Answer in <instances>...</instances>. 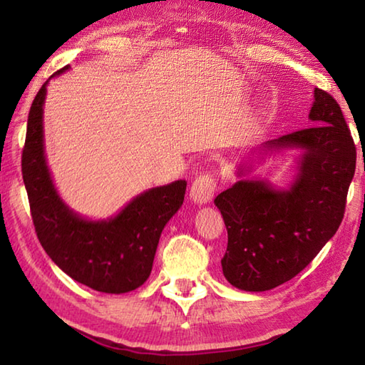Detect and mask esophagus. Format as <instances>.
I'll use <instances>...</instances> for the list:
<instances>
[{
  "label": "esophagus",
  "instance_id": "esophagus-1",
  "mask_svg": "<svg viewBox=\"0 0 365 365\" xmlns=\"http://www.w3.org/2000/svg\"><path fill=\"white\" fill-rule=\"evenodd\" d=\"M215 187H217V180L212 174H202L195 178V182L191 183L190 196L193 197V201L200 202V205H205L212 200Z\"/></svg>",
  "mask_w": 365,
  "mask_h": 365
}]
</instances>
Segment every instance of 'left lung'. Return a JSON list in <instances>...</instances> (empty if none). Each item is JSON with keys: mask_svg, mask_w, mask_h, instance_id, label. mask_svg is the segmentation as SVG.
I'll list each match as a JSON object with an SVG mask.
<instances>
[{"mask_svg": "<svg viewBox=\"0 0 365 365\" xmlns=\"http://www.w3.org/2000/svg\"><path fill=\"white\" fill-rule=\"evenodd\" d=\"M314 98L309 119L316 125L264 145L304 150L292 188L279 191L269 182L240 180L214 200L228 233L222 270L245 292H265L292 280L343 220L356 145L335 98L320 88Z\"/></svg>", "mask_w": 365, "mask_h": 365, "instance_id": "1", "label": "left lung"}]
</instances>
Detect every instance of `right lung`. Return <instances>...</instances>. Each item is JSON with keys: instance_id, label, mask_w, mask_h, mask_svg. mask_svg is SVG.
<instances>
[{"instance_id": "obj_1", "label": "right lung", "mask_w": 365, "mask_h": 365, "mask_svg": "<svg viewBox=\"0 0 365 365\" xmlns=\"http://www.w3.org/2000/svg\"><path fill=\"white\" fill-rule=\"evenodd\" d=\"M67 69L69 66L54 76ZM46 85H41L30 106L22 150V177L36 237L54 264L76 282L101 293L132 292L150 277L160 232L183 205L187 182L148 190L109 220L78 217L58 196L46 165L43 150Z\"/></svg>"}]
</instances>
